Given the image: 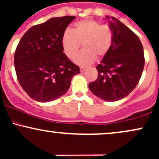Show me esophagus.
<instances>
[{
  "label": "esophagus",
  "instance_id": "1",
  "mask_svg": "<svg viewBox=\"0 0 159 159\" xmlns=\"http://www.w3.org/2000/svg\"><path fill=\"white\" fill-rule=\"evenodd\" d=\"M86 69H87L85 67H81V68H80V70H81V72H84V71L86 70Z\"/></svg>",
  "mask_w": 159,
  "mask_h": 159
}]
</instances>
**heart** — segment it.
<instances>
[{
	"label": "heart",
	"mask_w": 159,
	"mask_h": 159,
	"mask_svg": "<svg viewBox=\"0 0 159 159\" xmlns=\"http://www.w3.org/2000/svg\"><path fill=\"white\" fill-rule=\"evenodd\" d=\"M113 41V32L108 25H101L93 20L76 22L73 30L66 29L62 37L64 53L69 58L75 57L81 46L84 50L76 56L75 62L80 66L91 64L97 58L109 53Z\"/></svg>",
	"instance_id": "b5f03b06"
}]
</instances>
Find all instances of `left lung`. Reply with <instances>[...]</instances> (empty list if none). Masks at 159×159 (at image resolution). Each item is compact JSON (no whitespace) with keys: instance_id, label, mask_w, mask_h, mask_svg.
I'll return each mask as SVG.
<instances>
[{"instance_id":"obj_1","label":"left lung","mask_w":159,"mask_h":159,"mask_svg":"<svg viewBox=\"0 0 159 159\" xmlns=\"http://www.w3.org/2000/svg\"><path fill=\"white\" fill-rule=\"evenodd\" d=\"M113 32L111 49L96 67L98 77L89 84L94 95L104 101L125 98L136 88L143 71V48L138 36L115 17L106 16Z\"/></svg>"}]
</instances>
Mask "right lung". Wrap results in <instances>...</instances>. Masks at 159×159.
Here are the masks:
<instances>
[{
    "instance_id": "add662e5",
    "label": "right lung",
    "mask_w": 159,
    "mask_h": 159,
    "mask_svg": "<svg viewBox=\"0 0 159 159\" xmlns=\"http://www.w3.org/2000/svg\"><path fill=\"white\" fill-rule=\"evenodd\" d=\"M75 19L54 17L34 25L23 34L16 49L14 66L17 79L31 99L53 101L70 88L71 78L80 69L63 53L62 37Z\"/></svg>"
}]
</instances>
